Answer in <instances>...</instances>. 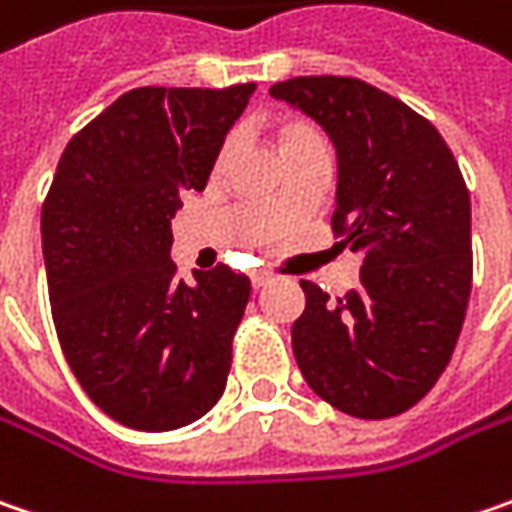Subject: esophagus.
<instances>
[{"label": "esophagus", "instance_id": "obj_1", "mask_svg": "<svg viewBox=\"0 0 512 512\" xmlns=\"http://www.w3.org/2000/svg\"><path fill=\"white\" fill-rule=\"evenodd\" d=\"M250 282H253V288L259 291V288H265V285L273 282V276H270V273H253V276H250Z\"/></svg>", "mask_w": 512, "mask_h": 512}]
</instances>
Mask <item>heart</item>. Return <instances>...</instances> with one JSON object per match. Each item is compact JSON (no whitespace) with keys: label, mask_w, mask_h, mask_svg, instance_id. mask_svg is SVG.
<instances>
[{"label":"heart","mask_w":512,"mask_h":512,"mask_svg":"<svg viewBox=\"0 0 512 512\" xmlns=\"http://www.w3.org/2000/svg\"><path fill=\"white\" fill-rule=\"evenodd\" d=\"M233 143H236L233 141V135L221 141V146H218L216 152V169H221L227 164V158H230V152H233ZM276 143H279V152H282L285 161H291V158L308 152V149H325V138H322L320 129H317L314 123H308V120H299V117L282 120V123L276 126ZM276 213H279V207H270V216H276Z\"/></svg>","instance_id":"b5f03b06"}]
</instances>
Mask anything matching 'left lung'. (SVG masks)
<instances>
[{
    "mask_svg": "<svg viewBox=\"0 0 512 512\" xmlns=\"http://www.w3.org/2000/svg\"><path fill=\"white\" fill-rule=\"evenodd\" d=\"M270 94L314 117L334 141V247L363 256L360 285L345 296L299 282L296 366L345 415L395 418L438 383L464 325L470 190L441 132L357 77H294Z\"/></svg>",
    "mask_w": 512,
    "mask_h": 512,
    "instance_id": "1",
    "label": "left lung"
}]
</instances>
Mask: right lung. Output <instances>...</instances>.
<instances>
[{"instance_id":"obj_1","label":"right lung","mask_w":512,"mask_h":512,"mask_svg":"<svg viewBox=\"0 0 512 512\" xmlns=\"http://www.w3.org/2000/svg\"><path fill=\"white\" fill-rule=\"evenodd\" d=\"M253 89L126 91L68 141L45 195L42 256L65 360L129 429H181L224 395L250 279L227 265L195 285L178 279L172 218L207 187Z\"/></svg>"}]
</instances>
